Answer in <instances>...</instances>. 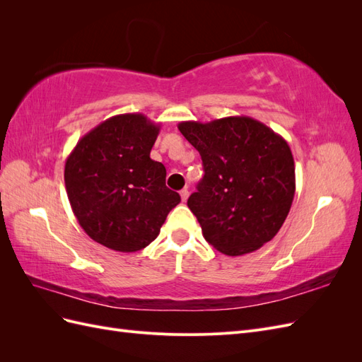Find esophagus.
<instances>
[{"label": "esophagus", "instance_id": "obj_1", "mask_svg": "<svg viewBox=\"0 0 362 362\" xmlns=\"http://www.w3.org/2000/svg\"><path fill=\"white\" fill-rule=\"evenodd\" d=\"M180 194H181V199H182V202H185L189 199V190L187 189H182L181 192H180Z\"/></svg>", "mask_w": 362, "mask_h": 362}]
</instances>
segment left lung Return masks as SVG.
Listing matches in <instances>:
<instances>
[{
  "label": "left lung",
  "mask_w": 362,
  "mask_h": 362,
  "mask_svg": "<svg viewBox=\"0 0 362 362\" xmlns=\"http://www.w3.org/2000/svg\"><path fill=\"white\" fill-rule=\"evenodd\" d=\"M181 134L199 151L204 178L187 205L204 238L229 257L250 254L278 234L296 192L286 139L249 116L185 120Z\"/></svg>",
  "instance_id": "8db88e82"
}]
</instances>
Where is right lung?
Instances as JSON below:
<instances>
[{
  "label": "right lung",
  "mask_w": 362,
  "mask_h": 362,
  "mask_svg": "<svg viewBox=\"0 0 362 362\" xmlns=\"http://www.w3.org/2000/svg\"><path fill=\"white\" fill-rule=\"evenodd\" d=\"M160 124L141 113L105 119L75 145L64 163L72 211L84 233L117 252L154 242L180 194L166 187V168L149 154Z\"/></svg>",
  "instance_id": "right-lung-1"
}]
</instances>
